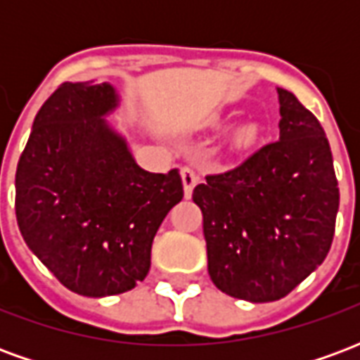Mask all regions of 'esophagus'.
<instances>
[{
    "label": "esophagus",
    "mask_w": 360,
    "mask_h": 360,
    "mask_svg": "<svg viewBox=\"0 0 360 360\" xmlns=\"http://www.w3.org/2000/svg\"><path fill=\"white\" fill-rule=\"evenodd\" d=\"M181 181H183V191H185V196L191 198V195H193V188H195L196 183H198V175H196L193 167H183V169H181Z\"/></svg>",
    "instance_id": "esophagus-1"
}]
</instances>
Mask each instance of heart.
I'll return each mask as SVG.
<instances>
[{
    "label": "heart",
    "mask_w": 360,
    "mask_h": 360,
    "mask_svg": "<svg viewBox=\"0 0 360 360\" xmlns=\"http://www.w3.org/2000/svg\"><path fill=\"white\" fill-rule=\"evenodd\" d=\"M260 136V127L255 121H245L241 125L235 127L233 131V144L235 146H250L255 144Z\"/></svg>",
    "instance_id": "obj_1"
}]
</instances>
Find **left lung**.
<instances>
[{
  "mask_svg": "<svg viewBox=\"0 0 360 360\" xmlns=\"http://www.w3.org/2000/svg\"><path fill=\"white\" fill-rule=\"evenodd\" d=\"M278 100V141L193 191L214 285L250 302L278 301L324 262L340 208L324 129L291 92Z\"/></svg>",
  "mask_w": 360,
  "mask_h": 360,
  "instance_id": "left-lung-1",
  "label": "left lung"
}]
</instances>
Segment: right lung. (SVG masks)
I'll return each mask as SVG.
<instances>
[{
	"instance_id": "1",
	"label": "right lung",
	"mask_w": 360,
	"mask_h": 360,
	"mask_svg": "<svg viewBox=\"0 0 360 360\" xmlns=\"http://www.w3.org/2000/svg\"><path fill=\"white\" fill-rule=\"evenodd\" d=\"M110 82H63L36 113L15 175L28 249L73 293L110 297L146 278L158 227L183 198L177 169L150 173L108 123Z\"/></svg>"
}]
</instances>
